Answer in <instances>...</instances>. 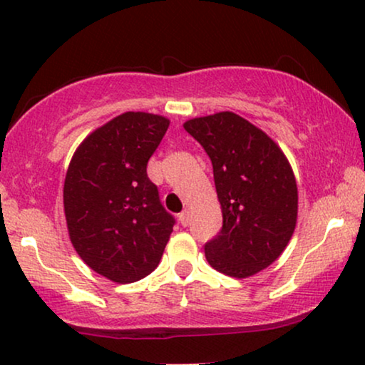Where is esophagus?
Returning a JSON list of instances; mask_svg holds the SVG:
<instances>
[{
	"label": "esophagus",
	"instance_id": "esophagus-1",
	"mask_svg": "<svg viewBox=\"0 0 365 365\" xmlns=\"http://www.w3.org/2000/svg\"><path fill=\"white\" fill-rule=\"evenodd\" d=\"M178 220H180V223H182L183 227H187L188 223H190V212L183 210V212L178 215Z\"/></svg>",
	"mask_w": 365,
	"mask_h": 365
}]
</instances>
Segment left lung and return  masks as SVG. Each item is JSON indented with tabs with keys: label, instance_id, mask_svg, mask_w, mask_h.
Here are the masks:
<instances>
[{
	"label": "left lung",
	"instance_id": "obj_1",
	"mask_svg": "<svg viewBox=\"0 0 365 365\" xmlns=\"http://www.w3.org/2000/svg\"><path fill=\"white\" fill-rule=\"evenodd\" d=\"M183 128L212 160L223 225L205 244L222 274L245 279L269 267L297 223V183L289 160L269 135L232 111L185 121Z\"/></svg>",
	"mask_w": 365,
	"mask_h": 365
}]
</instances>
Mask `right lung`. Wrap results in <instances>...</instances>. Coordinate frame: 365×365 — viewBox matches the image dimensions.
Returning <instances> with one entry per match:
<instances>
[{
    "mask_svg": "<svg viewBox=\"0 0 365 365\" xmlns=\"http://www.w3.org/2000/svg\"><path fill=\"white\" fill-rule=\"evenodd\" d=\"M165 116L126 111L90 133L68 167L63 203L70 240L90 269L132 284L157 269L173 232L147 163Z\"/></svg>",
    "mask_w": 365,
    "mask_h": 365,
    "instance_id": "obj_1",
    "label": "right lung"
}]
</instances>
